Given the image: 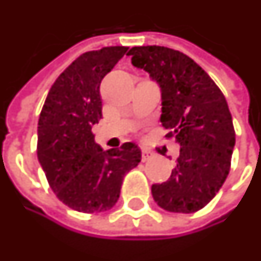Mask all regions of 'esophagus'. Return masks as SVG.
<instances>
[{"instance_id": "1", "label": "esophagus", "mask_w": 261, "mask_h": 261, "mask_svg": "<svg viewBox=\"0 0 261 261\" xmlns=\"http://www.w3.org/2000/svg\"><path fill=\"white\" fill-rule=\"evenodd\" d=\"M151 156H152V152H151L149 149L147 148L141 149V160H143V161H148Z\"/></svg>"}]
</instances>
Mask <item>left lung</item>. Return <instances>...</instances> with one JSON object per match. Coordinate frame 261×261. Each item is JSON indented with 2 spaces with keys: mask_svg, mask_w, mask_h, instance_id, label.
<instances>
[{
  "mask_svg": "<svg viewBox=\"0 0 261 261\" xmlns=\"http://www.w3.org/2000/svg\"><path fill=\"white\" fill-rule=\"evenodd\" d=\"M128 55L160 86L161 123L181 147L168 181L151 187L152 198L168 212H196L219 192L230 169L236 140L225 96L179 50L151 45L134 46Z\"/></svg>",
  "mask_w": 261,
  "mask_h": 261,
  "instance_id": "obj_1",
  "label": "left lung"
}]
</instances>
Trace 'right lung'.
I'll use <instances>...</instances> for the list:
<instances>
[{
  "mask_svg": "<svg viewBox=\"0 0 261 261\" xmlns=\"http://www.w3.org/2000/svg\"><path fill=\"white\" fill-rule=\"evenodd\" d=\"M127 50L107 46L80 55L55 80L42 107L38 160L56 196L77 212L112 209L124 175L141 161L134 143L105 151L92 133L101 118L100 83Z\"/></svg>",
  "mask_w": 261,
  "mask_h": 261,
  "instance_id": "1",
  "label": "right lung"
}]
</instances>
